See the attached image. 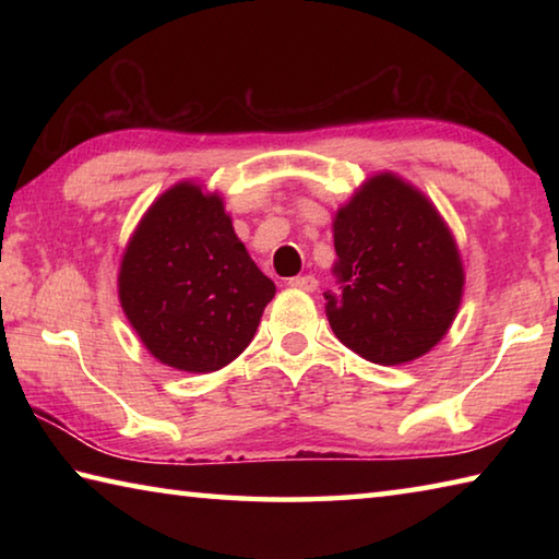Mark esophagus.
I'll return each instance as SVG.
<instances>
[{
	"mask_svg": "<svg viewBox=\"0 0 559 559\" xmlns=\"http://www.w3.org/2000/svg\"><path fill=\"white\" fill-rule=\"evenodd\" d=\"M288 286L313 293L318 288V281H316V276H293V278H288Z\"/></svg>",
	"mask_w": 559,
	"mask_h": 559,
	"instance_id": "1",
	"label": "esophagus"
}]
</instances>
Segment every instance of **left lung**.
Here are the masks:
<instances>
[{"label": "left lung", "instance_id": "8db88e82", "mask_svg": "<svg viewBox=\"0 0 559 559\" xmlns=\"http://www.w3.org/2000/svg\"><path fill=\"white\" fill-rule=\"evenodd\" d=\"M335 290L325 316L340 343L374 365H404L441 343L466 286L459 243L419 187L377 173L333 216Z\"/></svg>", "mask_w": 559, "mask_h": 559}]
</instances>
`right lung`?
<instances>
[{"label":"right lung","instance_id":"add662e5","mask_svg":"<svg viewBox=\"0 0 559 559\" xmlns=\"http://www.w3.org/2000/svg\"><path fill=\"white\" fill-rule=\"evenodd\" d=\"M276 283L236 236L224 197L192 179L165 189L130 234L118 300L140 343L179 372H216L257 335Z\"/></svg>","mask_w":559,"mask_h":559}]
</instances>
